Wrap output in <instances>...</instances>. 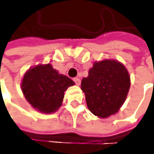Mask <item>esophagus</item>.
<instances>
[{
  "instance_id": "1",
  "label": "esophagus",
  "mask_w": 154,
  "mask_h": 154,
  "mask_svg": "<svg viewBox=\"0 0 154 154\" xmlns=\"http://www.w3.org/2000/svg\"><path fill=\"white\" fill-rule=\"evenodd\" d=\"M73 81L75 82V83H76L77 85H80V83H81V80H80L78 77H74V78H73Z\"/></svg>"
}]
</instances>
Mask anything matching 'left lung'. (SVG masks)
Instances as JSON below:
<instances>
[{
  "label": "left lung",
  "mask_w": 154,
  "mask_h": 154,
  "mask_svg": "<svg viewBox=\"0 0 154 154\" xmlns=\"http://www.w3.org/2000/svg\"><path fill=\"white\" fill-rule=\"evenodd\" d=\"M130 86L127 70L123 64L113 60L95 62L88 77H83L81 82L88 108L100 118H107L120 109Z\"/></svg>",
  "instance_id": "1"
}]
</instances>
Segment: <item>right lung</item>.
Instances as JSON below:
<instances>
[{
  "label": "right lung",
  "instance_id": "right-lung-1",
  "mask_svg": "<svg viewBox=\"0 0 154 154\" xmlns=\"http://www.w3.org/2000/svg\"><path fill=\"white\" fill-rule=\"evenodd\" d=\"M74 82L59 74L51 64L39 65L25 73L22 90L27 101L43 113H53L61 105L64 93Z\"/></svg>",
  "mask_w": 154,
  "mask_h": 154
}]
</instances>
